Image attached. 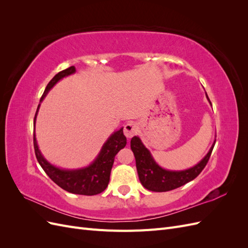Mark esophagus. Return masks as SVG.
<instances>
[{
  "label": "esophagus",
  "mask_w": 248,
  "mask_h": 248,
  "mask_svg": "<svg viewBox=\"0 0 248 248\" xmlns=\"http://www.w3.org/2000/svg\"><path fill=\"white\" fill-rule=\"evenodd\" d=\"M138 132V126L136 123L133 122H128L125 126H124V134L126 136V138H132L134 134Z\"/></svg>",
  "instance_id": "obj_1"
}]
</instances>
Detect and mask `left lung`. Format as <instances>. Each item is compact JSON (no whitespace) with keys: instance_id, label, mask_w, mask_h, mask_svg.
Returning <instances> with one entry per match:
<instances>
[{"instance_id":"left-lung-1","label":"left lung","mask_w":248,"mask_h":248,"mask_svg":"<svg viewBox=\"0 0 248 248\" xmlns=\"http://www.w3.org/2000/svg\"><path fill=\"white\" fill-rule=\"evenodd\" d=\"M206 96L209 103L211 104L207 93ZM214 145L215 141L210 148L207 155L194 167L183 170H170L157 164L152 154L142 144L139 137H133L130 141V148L134 157H136L138 175L141 185L148 190L156 192L176 189L178 187L188 183L194 178H197L206 167L210 156H211Z\"/></svg>"}]
</instances>
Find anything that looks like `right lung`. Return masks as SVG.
Masks as SVG:
<instances>
[{
  "mask_svg": "<svg viewBox=\"0 0 248 248\" xmlns=\"http://www.w3.org/2000/svg\"><path fill=\"white\" fill-rule=\"evenodd\" d=\"M74 72H76V67L71 66L69 68L60 71L58 74H56L47 84L46 90H44L40 102H42V100L46 98L50 89L59 80H61L63 78L71 76ZM39 108L40 103L35 114L34 127ZM126 144L127 140L123 133V128H120L112 133L108 140L104 142L99 154L97 155L95 160L90 166L78 170H65L55 167L54 164L49 163L44 158L40 152L38 144H37L36 134L34 132V149L36 158L43 170L46 172V175L52 181L64 190L71 193L81 194V196H95V194H98L107 188L109 182L110 170L112 164H114L115 156L120 150L126 146Z\"/></svg>",
  "mask_w": 248,
  "mask_h": 248,
  "instance_id": "add662e5",
  "label": "right lung"
}]
</instances>
